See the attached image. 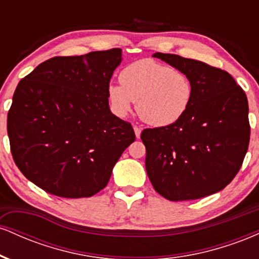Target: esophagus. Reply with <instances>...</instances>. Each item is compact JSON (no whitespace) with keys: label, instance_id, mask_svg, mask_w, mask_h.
<instances>
[{"label":"esophagus","instance_id":"1","mask_svg":"<svg viewBox=\"0 0 259 259\" xmlns=\"http://www.w3.org/2000/svg\"><path fill=\"white\" fill-rule=\"evenodd\" d=\"M134 132H135V135L136 138H140V135H141V129L138 125H134Z\"/></svg>","mask_w":259,"mask_h":259}]
</instances>
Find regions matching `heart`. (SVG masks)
Here are the masks:
<instances>
[{
	"mask_svg": "<svg viewBox=\"0 0 259 259\" xmlns=\"http://www.w3.org/2000/svg\"><path fill=\"white\" fill-rule=\"evenodd\" d=\"M119 82L108 88L115 114L124 117L136 102L139 117L152 126H167L179 120L194 97L187 74L151 58L126 65L119 74Z\"/></svg>",
	"mask_w": 259,
	"mask_h": 259,
	"instance_id": "1",
	"label": "heart"
}]
</instances>
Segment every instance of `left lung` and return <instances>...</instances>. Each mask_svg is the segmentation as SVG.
Masks as SVG:
<instances>
[{"label":"left lung","instance_id":"1","mask_svg":"<svg viewBox=\"0 0 259 259\" xmlns=\"http://www.w3.org/2000/svg\"><path fill=\"white\" fill-rule=\"evenodd\" d=\"M191 79L194 97L179 120L145 129L146 170L153 189L170 201L221 191L239 173L251 126L245 91L225 70L170 53H154Z\"/></svg>","mask_w":259,"mask_h":259}]
</instances>
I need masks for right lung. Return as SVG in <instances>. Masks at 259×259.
<instances>
[{
	"label": "right lung",
	"mask_w": 259,
	"mask_h": 259,
	"mask_svg": "<svg viewBox=\"0 0 259 259\" xmlns=\"http://www.w3.org/2000/svg\"><path fill=\"white\" fill-rule=\"evenodd\" d=\"M121 50L53 57L18 84L7 115L14 163L58 197H90L108 184L135 141L129 121L109 111L108 88Z\"/></svg>",
	"instance_id": "right-lung-1"
}]
</instances>
